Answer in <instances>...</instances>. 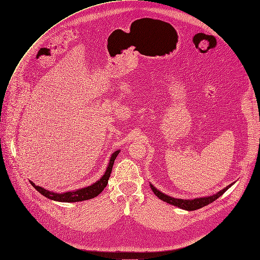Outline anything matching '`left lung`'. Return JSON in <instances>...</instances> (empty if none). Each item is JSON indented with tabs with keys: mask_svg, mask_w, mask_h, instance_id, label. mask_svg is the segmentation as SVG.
Segmentation results:
<instances>
[{
	"mask_svg": "<svg viewBox=\"0 0 260 260\" xmlns=\"http://www.w3.org/2000/svg\"><path fill=\"white\" fill-rule=\"evenodd\" d=\"M234 185V183H232L231 185L226 186L224 189H222L221 191L217 192L216 194L214 195H211V196H207V197H201V198H195V199H188V200H185V199H177V198H174V197H170L162 192H160L159 190H157L152 184H150V187L153 191V193L162 201L168 203V204H171L174 206H177L181 209H185V210H188V211H192V210H196V209H199V208H202L210 203H212L213 201H215L217 198H219L229 188H231L232 186Z\"/></svg>",
	"mask_w": 260,
	"mask_h": 260,
	"instance_id": "1",
	"label": "left lung"
}]
</instances>
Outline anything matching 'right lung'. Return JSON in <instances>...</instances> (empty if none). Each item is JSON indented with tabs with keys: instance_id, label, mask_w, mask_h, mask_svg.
<instances>
[{
	"instance_id": "1",
	"label": "right lung",
	"mask_w": 260,
	"mask_h": 260,
	"mask_svg": "<svg viewBox=\"0 0 260 260\" xmlns=\"http://www.w3.org/2000/svg\"><path fill=\"white\" fill-rule=\"evenodd\" d=\"M120 150L115 151L109 160L108 166L106 168L105 174L103 175V177L97 181L96 183H94L93 185L85 187V188H81L75 191H70V192H65V193H56V192H52L49 190H46L40 186H36L31 181L30 184L32 185V187H35V189L40 192L43 196L54 200V201H58V202H79V201H84V200H90L93 199L95 197H97L103 190L104 188H106L107 184H108V180L110 178L111 171H112V167L114 164V160L116 159L117 155L119 154Z\"/></svg>"
}]
</instances>
